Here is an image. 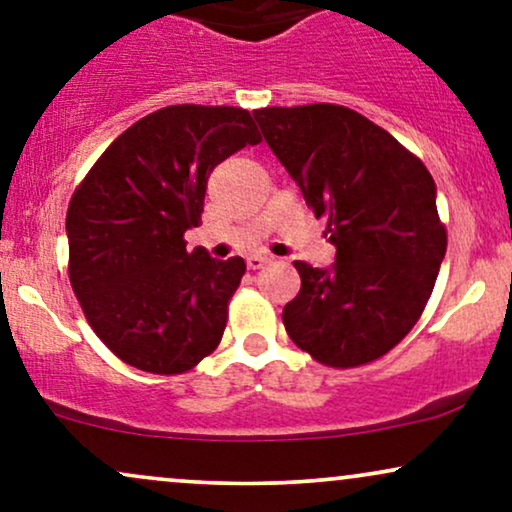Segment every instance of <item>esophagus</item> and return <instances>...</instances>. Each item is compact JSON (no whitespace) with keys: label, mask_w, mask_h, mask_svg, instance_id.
I'll list each match as a JSON object with an SVG mask.
<instances>
[{"label":"esophagus","mask_w":512,"mask_h":512,"mask_svg":"<svg viewBox=\"0 0 512 512\" xmlns=\"http://www.w3.org/2000/svg\"><path fill=\"white\" fill-rule=\"evenodd\" d=\"M245 262H248V269H262L264 264L272 262V257H267V255H250Z\"/></svg>","instance_id":"34e87169"}]
</instances>
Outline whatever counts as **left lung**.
I'll use <instances>...</instances> for the list:
<instances>
[{
	"label": "left lung",
	"mask_w": 512,
	"mask_h": 512,
	"mask_svg": "<svg viewBox=\"0 0 512 512\" xmlns=\"http://www.w3.org/2000/svg\"><path fill=\"white\" fill-rule=\"evenodd\" d=\"M264 142L327 216L332 267L296 264L301 291L284 305L293 344L332 368L375 361L424 313L448 248L436 182L411 151L344 105L252 110Z\"/></svg>",
	"instance_id": "obj_1"
}]
</instances>
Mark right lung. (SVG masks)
I'll return each instance as SVG.
<instances>
[{"mask_svg":"<svg viewBox=\"0 0 512 512\" xmlns=\"http://www.w3.org/2000/svg\"><path fill=\"white\" fill-rule=\"evenodd\" d=\"M260 144L252 115L168 105L115 139L67 209L69 281L88 325L117 358L156 375L195 368L226 330L243 257L187 250L209 173Z\"/></svg>","mask_w":512,"mask_h":512,"instance_id":"right-lung-1","label":"right lung"}]
</instances>
